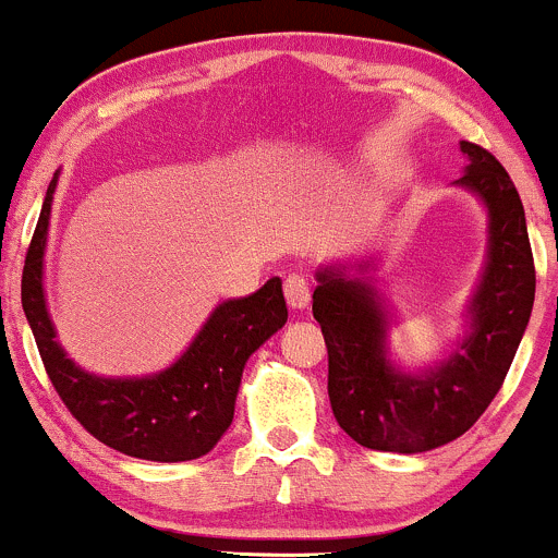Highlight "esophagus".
Listing matches in <instances>:
<instances>
[{"mask_svg":"<svg viewBox=\"0 0 558 558\" xmlns=\"http://www.w3.org/2000/svg\"><path fill=\"white\" fill-rule=\"evenodd\" d=\"M284 298L292 308H306L308 301H312V287L301 274H290L284 279Z\"/></svg>","mask_w":558,"mask_h":558,"instance_id":"obj_1","label":"esophagus"}]
</instances>
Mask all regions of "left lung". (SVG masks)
Here are the masks:
<instances>
[{"label": "left lung", "instance_id": "obj_1", "mask_svg": "<svg viewBox=\"0 0 558 558\" xmlns=\"http://www.w3.org/2000/svg\"><path fill=\"white\" fill-rule=\"evenodd\" d=\"M466 170L456 184L488 208V257L469 301V333L421 374L388 357L390 314L372 279L374 260L317 271L312 312L328 347L333 417L357 445L383 453H426L477 423L505 383L534 303V257L515 184L490 151L461 141Z\"/></svg>", "mask_w": 558, "mask_h": 558}]
</instances>
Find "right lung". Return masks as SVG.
Returning a JSON list of instances; mask_svg holds the SVG:
<instances>
[{
	"mask_svg": "<svg viewBox=\"0 0 558 558\" xmlns=\"http://www.w3.org/2000/svg\"><path fill=\"white\" fill-rule=\"evenodd\" d=\"M57 181L59 173H53L26 252L21 303L59 399L92 437L119 453L162 464L201 459L233 423L235 396L250 355L287 323L281 279L274 277L252 295L219 303L184 355L165 372L146 377H97L84 372L57 341L43 290Z\"/></svg>",
	"mask_w": 558,
	"mask_h": 558,
	"instance_id": "obj_1",
	"label": "right lung"
}]
</instances>
